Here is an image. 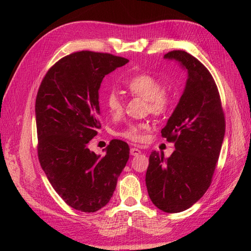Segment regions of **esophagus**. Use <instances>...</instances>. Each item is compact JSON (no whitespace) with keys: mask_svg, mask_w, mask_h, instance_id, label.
I'll use <instances>...</instances> for the list:
<instances>
[{"mask_svg":"<svg viewBox=\"0 0 251 251\" xmlns=\"http://www.w3.org/2000/svg\"><path fill=\"white\" fill-rule=\"evenodd\" d=\"M140 153H141V151L139 150V149H137V148H131V149H130V154H131L132 156L139 155Z\"/></svg>","mask_w":251,"mask_h":251,"instance_id":"esophagus-1","label":"esophagus"}]
</instances>
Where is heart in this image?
Segmentation results:
<instances>
[{
    "instance_id": "1",
    "label": "heart",
    "mask_w": 251,
    "mask_h": 251,
    "mask_svg": "<svg viewBox=\"0 0 251 251\" xmlns=\"http://www.w3.org/2000/svg\"><path fill=\"white\" fill-rule=\"evenodd\" d=\"M125 87L131 95L147 100L149 112L153 115L163 116L172 108L173 96L164 90L163 83L152 74H136L127 79ZM103 103L112 115L120 114L123 111V100L115 92L106 94ZM148 128L149 125L146 123L130 124L121 132V135L132 141H141L145 138L143 134Z\"/></svg>"
}]
</instances>
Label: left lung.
I'll list each match as a JSON object with an SVG mask.
<instances>
[{
    "mask_svg": "<svg viewBox=\"0 0 251 251\" xmlns=\"http://www.w3.org/2000/svg\"><path fill=\"white\" fill-rule=\"evenodd\" d=\"M165 59L176 60L188 71L184 92L162 137L174 142L168 158L153 151L146 184L152 202L169 214L186 210L211 183L226 132L221 99L214 77L202 63L184 50H173Z\"/></svg>",
    "mask_w": 251,
    "mask_h": 251,
    "instance_id": "left-lung-1",
    "label": "left lung"
}]
</instances>
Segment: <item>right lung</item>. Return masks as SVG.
Wrapping results in <instances>:
<instances>
[{"mask_svg":"<svg viewBox=\"0 0 251 251\" xmlns=\"http://www.w3.org/2000/svg\"><path fill=\"white\" fill-rule=\"evenodd\" d=\"M128 61L106 52H73L47 71L37 92L39 161L58 195L76 210L95 212L108 204L129 158L122 140H112L104 156L87 147L101 127V82Z\"/></svg>","mask_w":251,"mask_h":251,"instance_id":"right-lung-1","label":"right lung"}]
</instances>
